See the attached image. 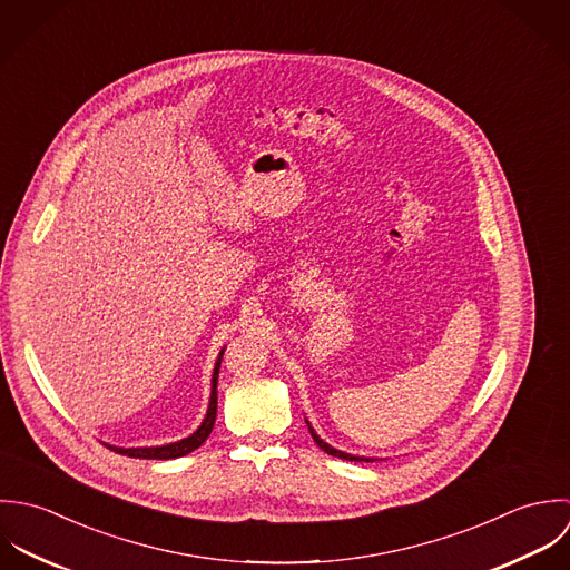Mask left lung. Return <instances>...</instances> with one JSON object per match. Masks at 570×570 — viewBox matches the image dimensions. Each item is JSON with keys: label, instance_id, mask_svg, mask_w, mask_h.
<instances>
[{"label": "left lung", "instance_id": "1", "mask_svg": "<svg viewBox=\"0 0 570 570\" xmlns=\"http://www.w3.org/2000/svg\"><path fill=\"white\" fill-rule=\"evenodd\" d=\"M311 430V436L315 439V443L326 452V454L335 455V458H343V460H356V462H363V460H367L370 462V458H361V455H350V454H343V452H340V450H335V448H331L328 443H324L317 434H315V430L313 428H308Z\"/></svg>", "mask_w": 570, "mask_h": 570}]
</instances>
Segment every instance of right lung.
Returning a JSON list of instances; mask_svg holds the SVG:
<instances>
[{"instance_id":"right-lung-1","label":"right lung","mask_w":570,"mask_h":570,"mask_svg":"<svg viewBox=\"0 0 570 570\" xmlns=\"http://www.w3.org/2000/svg\"><path fill=\"white\" fill-rule=\"evenodd\" d=\"M223 354L218 356L216 370H214V379H212V401H209V410H207V419L203 421V425L198 428V432H194L189 439H183L178 443L171 445H163V448H138V450H122V448H110L116 454L129 455V458H147V460H169V458H180V455L191 454L194 450H198L212 434L214 423H216V412H218V372H220V361Z\"/></svg>"}]
</instances>
